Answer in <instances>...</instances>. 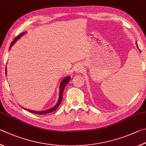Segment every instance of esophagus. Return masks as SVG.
<instances>
[{
	"label": "esophagus",
	"instance_id": "1",
	"mask_svg": "<svg viewBox=\"0 0 146 146\" xmlns=\"http://www.w3.org/2000/svg\"><path fill=\"white\" fill-rule=\"evenodd\" d=\"M82 68L81 67V66H78L76 69V72L80 73V72H82Z\"/></svg>",
	"mask_w": 146,
	"mask_h": 146
}]
</instances>
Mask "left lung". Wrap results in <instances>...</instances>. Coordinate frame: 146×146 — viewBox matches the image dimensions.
<instances>
[{
    "instance_id": "8db88e82",
    "label": "left lung",
    "mask_w": 146,
    "mask_h": 146,
    "mask_svg": "<svg viewBox=\"0 0 146 146\" xmlns=\"http://www.w3.org/2000/svg\"><path fill=\"white\" fill-rule=\"evenodd\" d=\"M136 44H137V47H138V48H139V46H138V44H137V43H136Z\"/></svg>"
}]
</instances>
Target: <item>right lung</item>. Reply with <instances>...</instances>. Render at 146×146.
Here are the masks:
<instances>
[{"instance_id":"1","label":"right lung","mask_w":146,"mask_h":146,"mask_svg":"<svg viewBox=\"0 0 146 146\" xmlns=\"http://www.w3.org/2000/svg\"><path fill=\"white\" fill-rule=\"evenodd\" d=\"M25 34V33H21L20 35L17 36L16 38L14 39V40L12 41V43H11V45L9 47V49L11 48V46L14 44V43L16 42V41H17L18 39L20 38L21 37H22L23 35H24ZM6 74H7V70H6ZM70 80V76H68L65 77L63 80H62V82H60V86H59V88H60V91H59V100H58V102L57 103V104L55 105L54 107H52L51 108H50V109H48L46 110H44V111H39V112H36V111H34V110H28V109H26L25 108V110H27V111L30 112H32L33 113H36V114H46V113H51L52 112H54V111L56 110L58 107H59V106L60 105V103L62 102V94H63V91H64V89L65 88V87L67 84L69 82V81Z\"/></svg>"}]
</instances>
